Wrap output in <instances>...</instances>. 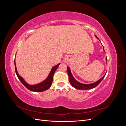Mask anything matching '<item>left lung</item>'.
Wrapping results in <instances>:
<instances>
[{
  "label": "left lung",
  "instance_id": "left-lung-1",
  "mask_svg": "<svg viewBox=\"0 0 126 126\" xmlns=\"http://www.w3.org/2000/svg\"><path fill=\"white\" fill-rule=\"evenodd\" d=\"M96 37L98 38V37L96 36ZM103 49L104 50V47H103ZM106 60L107 63V57L106 58ZM67 72H68V76H69V82L70 83L71 85L76 89H81V90H88V89H91L94 88H95L96 86H97L99 84L100 82L102 80V79L104 78L106 74L101 79L99 80H98L97 81L93 83H91V84H83V83L79 82L73 77V76H72V75L71 73L70 68L69 67H67Z\"/></svg>",
  "mask_w": 126,
  "mask_h": 126
}]
</instances>
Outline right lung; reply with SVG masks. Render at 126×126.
Segmentation results:
<instances>
[{"label":"right lung","mask_w":126,"mask_h":126,"mask_svg":"<svg viewBox=\"0 0 126 126\" xmlns=\"http://www.w3.org/2000/svg\"><path fill=\"white\" fill-rule=\"evenodd\" d=\"M60 63H59L57 64L56 66L53 67L51 70L50 72V74H49L48 77L47 79L45 80L43 82H41L38 84L35 85H29L28 83H27L24 80V79L21 76H19L18 74L17 68L16 66V63H15V71H16V73L18 79H19V80L21 81V82L23 84L27 89H28L29 90L32 91H35V92H41V91H44L48 89L51 86L52 82V79H53V76L54 75L55 72L56 71L57 68L58 67Z\"/></svg>","instance_id":"right-lung-1"}]
</instances>
